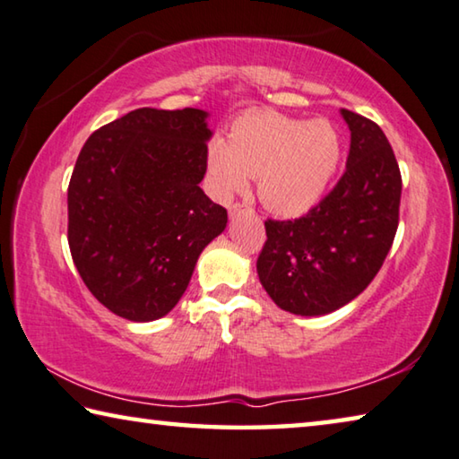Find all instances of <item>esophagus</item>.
<instances>
[{
  "instance_id": "1",
  "label": "esophagus",
  "mask_w": 459,
  "mask_h": 459,
  "mask_svg": "<svg viewBox=\"0 0 459 459\" xmlns=\"http://www.w3.org/2000/svg\"><path fill=\"white\" fill-rule=\"evenodd\" d=\"M244 213H254L252 207L244 205V203H236V205L230 207V217H231V220H236L238 215H244Z\"/></svg>"
}]
</instances>
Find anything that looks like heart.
Returning <instances> with one entry per match:
<instances>
[{
	"label": "heart",
	"mask_w": 459,
	"mask_h": 459,
	"mask_svg": "<svg viewBox=\"0 0 459 459\" xmlns=\"http://www.w3.org/2000/svg\"><path fill=\"white\" fill-rule=\"evenodd\" d=\"M343 142L327 119H297L273 109L250 111L231 124L228 142L207 148L205 180L220 201L246 193L258 177L268 212L299 217L317 205L340 169Z\"/></svg>",
	"instance_id": "b5f03b06"
}]
</instances>
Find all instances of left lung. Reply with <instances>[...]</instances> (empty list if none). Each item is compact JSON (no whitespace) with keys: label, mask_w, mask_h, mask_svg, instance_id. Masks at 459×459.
Masks as SVG:
<instances>
[{"label":"left lung","mask_w":459,"mask_h":459,"mask_svg":"<svg viewBox=\"0 0 459 459\" xmlns=\"http://www.w3.org/2000/svg\"><path fill=\"white\" fill-rule=\"evenodd\" d=\"M345 172L333 191L295 221L266 225L256 270L281 309L317 317L348 305L385 262L399 228L401 170L385 132L354 111Z\"/></svg>","instance_id":"1"}]
</instances>
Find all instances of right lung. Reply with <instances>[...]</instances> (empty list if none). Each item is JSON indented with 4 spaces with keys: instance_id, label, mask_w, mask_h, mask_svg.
I'll list each match as a JSON object with an SVG mask.
<instances>
[{
    "instance_id": "add662e5",
    "label": "right lung",
    "mask_w": 459,
    "mask_h": 459,
    "mask_svg": "<svg viewBox=\"0 0 459 459\" xmlns=\"http://www.w3.org/2000/svg\"><path fill=\"white\" fill-rule=\"evenodd\" d=\"M203 109H134L93 132L69 183V247L93 297L127 321L175 309L195 264L228 225L207 197Z\"/></svg>"
}]
</instances>
